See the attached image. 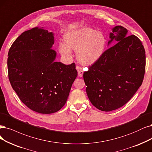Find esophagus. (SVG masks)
Returning a JSON list of instances; mask_svg holds the SVG:
<instances>
[{"label": "esophagus", "mask_w": 152, "mask_h": 152, "mask_svg": "<svg viewBox=\"0 0 152 152\" xmlns=\"http://www.w3.org/2000/svg\"><path fill=\"white\" fill-rule=\"evenodd\" d=\"M76 69H77V72H78V76H79V77H82L83 75V72H84L82 67L80 66H77Z\"/></svg>", "instance_id": "esophagus-1"}]
</instances>
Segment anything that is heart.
I'll use <instances>...</instances> for the list:
<instances>
[{
  "instance_id": "heart-1",
  "label": "heart",
  "mask_w": 152,
  "mask_h": 152,
  "mask_svg": "<svg viewBox=\"0 0 152 152\" xmlns=\"http://www.w3.org/2000/svg\"><path fill=\"white\" fill-rule=\"evenodd\" d=\"M64 41L59 44L61 54L70 58L72 49L76 50L77 59L85 64L98 61L103 55L106 46V38L103 34L89 27L67 32Z\"/></svg>"
}]
</instances>
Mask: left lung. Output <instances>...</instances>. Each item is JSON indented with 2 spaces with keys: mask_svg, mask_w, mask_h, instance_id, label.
I'll list each match as a JSON object with an SVG mask.
<instances>
[{
  "mask_svg": "<svg viewBox=\"0 0 152 152\" xmlns=\"http://www.w3.org/2000/svg\"><path fill=\"white\" fill-rule=\"evenodd\" d=\"M125 27L117 26L110 34L117 42L105 50L83 74L88 98L101 111H110L125 104L142 85L145 71V50L134 35L127 36Z\"/></svg>",
  "mask_w": 152,
  "mask_h": 152,
  "instance_id": "left-lung-1",
  "label": "left lung"
}]
</instances>
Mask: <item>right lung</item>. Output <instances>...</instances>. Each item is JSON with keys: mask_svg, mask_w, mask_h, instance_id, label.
Wrapping results in <instances>:
<instances>
[{"mask_svg": "<svg viewBox=\"0 0 152 152\" xmlns=\"http://www.w3.org/2000/svg\"><path fill=\"white\" fill-rule=\"evenodd\" d=\"M54 34L34 27L11 46L7 67L10 83L21 102L32 111L50 114L65 104L77 76L76 65L56 62Z\"/></svg>", "mask_w": 152, "mask_h": 152, "instance_id": "1", "label": "right lung"}]
</instances>
